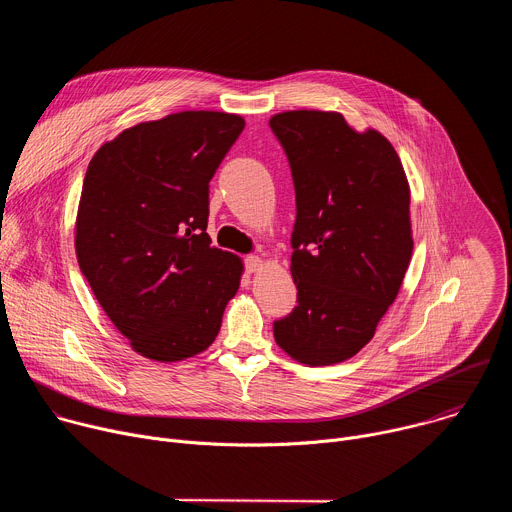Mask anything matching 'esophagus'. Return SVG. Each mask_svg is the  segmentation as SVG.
Listing matches in <instances>:
<instances>
[{
  "label": "esophagus",
  "mask_w": 512,
  "mask_h": 512,
  "mask_svg": "<svg viewBox=\"0 0 512 512\" xmlns=\"http://www.w3.org/2000/svg\"><path fill=\"white\" fill-rule=\"evenodd\" d=\"M245 265H247L249 273H257L263 267V259L257 255H249V257H245Z\"/></svg>",
  "instance_id": "obj_1"
}]
</instances>
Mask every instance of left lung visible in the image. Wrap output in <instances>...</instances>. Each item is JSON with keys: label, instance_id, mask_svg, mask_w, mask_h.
<instances>
[{"label": "left lung", "instance_id": "8db88e82", "mask_svg": "<svg viewBox=\"0 0 512 512\" xmlns=\"http://www.w3.org/2000/svg\"><path fill=\"white\" fill-rule=\"evenodd\" d=\"M269 125L289 160L298 216V306L275 342L308 367L352 358L395 302L413 253L411 190L391 141L338 111H283Z\"/></svg>", "mask_w": 512, "mask_h": 512}]
</instances>
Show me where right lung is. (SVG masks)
<instances>
[{"label":"right lung","instance_id":"add662e5","mask_svg":"<svg viewBox=\"0 0 512 512\" xmlns=\"http://www.w3.org/2000/svg\"><path fill=\"white\" fill-rule=\"evenodd\" d=\"M245 127L225 111H180L103 143L89 162L75 249L97 302L150 360L204 352L245 271L210 245L208 182Z\"/></svg>","mask_w":512,"mask_h":512}]
</instances>
